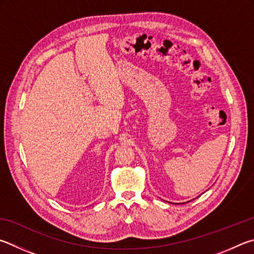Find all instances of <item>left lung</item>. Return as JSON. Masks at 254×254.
<instances>
[{
    "label": "left lung",
    "mask_w": 254,
    "mask_h": 254,
    "mask_svg": "<svg viewBox=\"0 0 254 254\" xmlns=\"http://www.w3.org/2000/svg\"><path fill=\"white\" fill-rule=\"evenodd\" d=\"M183 204H184V203H183Z\"/></svg>",
    "instance_id": "left-lung-1"
}]
</instances>
